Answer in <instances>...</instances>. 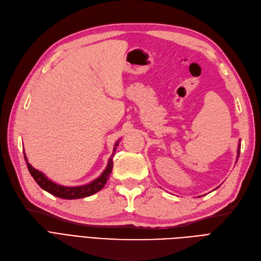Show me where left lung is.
Instances as JSON below:
<instances>
[{"instance_id":"left-lung-1","label":"left lung","mask_w":261,"mask_h":261,"mask_svg":"<svg viewBox=\"0 0 261 261\" xmlns=\"http://www.w3.org/2000/svg\"><path fill=\"white\" fill-rule=\"evenodd\" d=\"M240 148H241V144L239 143V146H238V158H239V155H240Z\"/></svg>"}]
</instances>
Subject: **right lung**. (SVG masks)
<instances>
[{"mask_svg":"<svg viewBox=\"0 0 261 261\" xmlns=\"http://www.w3.org/2000/svg\"><path fill=\"white\" fill-rule=\"evenodd\" d=\"M118 144H119V141L117 143H115L114 151L112 153L111 158L109 159V163H108V166H106V169L103 171L102 174L98 178H95L94 180L90 181L89 184H86L83 186H76V187L62 186V185L57 184V182H54L53 180L48 178L44 174V173L34 169L30 165V163L28 162V158L25 156V153L24 152L23 153H24V160L27 162L28 170H29V172H30V174L32 175L34 180L38 184V186L43 188L44 190H46L47 192H49V194H51L55 197L66 199V200H73V199H81V198L94 195L95 192L100 191L104 187V185L106 184V181H108L109 176L113 170V157L115 155L116 147L118 146Z\"/></svg>","mask_w":261,"mask_h":261,"instance_id":"right-lung-1","label":"right lung"}]
</instances>
